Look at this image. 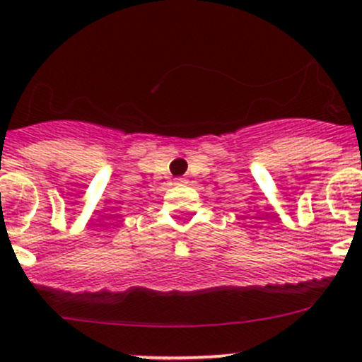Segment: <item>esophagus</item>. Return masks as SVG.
Returning a JSON list of instances; mask_svg holds the SVG:
<instances>
[{
  "label": "esophagus",
  "instance_id": "34e87169",
  "mask_svg": "<svg viewBox=\"0 0 362 362\" xmlns=\"http://www.w3.org/2000/svg\"><path fill=\"white\" fill-rule=\"evenodd\" d=\"M185 184H187L185 178H175V185H185Z\"/></svg>",
  "mask_w": 362,
  "mask_h": 362
}]
</instances>
